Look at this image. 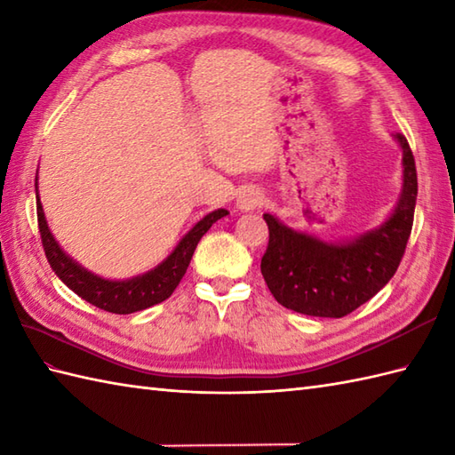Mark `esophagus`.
<instances>
[{
  "instance_id": "34e87169",
  "label": "esophagus",
  "mask_w": 455,
  "mask_h": 455,
  "mask_svg": "<svg viewBox=\"0 0 455 455\" xmlns=\"http://www.w3.org/2000/svg\"><path fill=\"white\" fill-rule=\"evenodd\" d=\"M263 202H266V197H263V194L259 192V189L253 188V186H248V188H244L238 194L236 207L240 211H246V213H250V211L259 209L263 205Z\"/></svg>"
}]
</instances>
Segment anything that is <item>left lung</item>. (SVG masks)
Here are the masks:
<instances>
[{
	"label": "left lung",
	"instance_id": "1",
	"mask_svg": "<svg viewBox=\"0 0 455 455\" xmlns=\"http://www.w3.org/2000/svg\"><path fill=\"white\" fill-rule=\"evenodd\" d=\"M403 189L394 213L374 230L347 242H325L263 215L269 244L261 275L284 308L315 318H343L371 300L394 277L411 236L417 204V168L405 135L395 133Z\"/></svg>",
	"mask_w": 455,
	"mask_h": 455
}]
</instances>
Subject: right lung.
Wrapping results in <instances>:
<instances>
[{"label":"right lung","mask_w":455,"mask_h":455,"mask_svg":"<svg viewBox=\"0 0 455 455\" xmlns=\"http://www.w3.org/2000/svg\"><path fill=\"white\" fill-rule=\"evenodd\" d=\"M35 188L40 238L50 267L54 269V273L63 281V284H68V287L76 294H79L83 300H87L92 306H97V308L112 314L140 312L145 308H151V306L171 297L174 289L178 287V283L182 281L189 261H192L197 242L202 240V236L211 228V225L228 215L227 209L211 211L209 215H205L202 220H197V223L189 228L188 235L178 242V246L172 250L171 256L163 263H158L155 269L125 281H110L81 267L76 259L69 258L68 253L60 248L54 235H52L48 228L44 211H42V204L38 197L36 182Z\"/></svg>","instance_id":"add662e5"}]
</instances>
